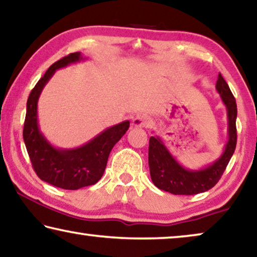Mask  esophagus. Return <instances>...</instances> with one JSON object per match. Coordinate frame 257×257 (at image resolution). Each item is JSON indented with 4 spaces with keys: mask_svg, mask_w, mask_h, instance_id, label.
Returning a JSON list of instances; mask_svg holds the SVG:
<instances>
[{
    "mask_svg": "<svg viewBox=\"0 0 257 257\" xmlns=\"http://www.w3.org/2000/svg\"><path fill=\"white\" fill-rule=\"evenodd\" d=\"M133 127L135 128H150L153 124V121L148 115H137L132 122Z\"/></svg>",
    "mask_w": 257,
    "mask_h": 257,
    "instance_id": "esophagus-1",
    "label": "esophagus"
}]
</instances>
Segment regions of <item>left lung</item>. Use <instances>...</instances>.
Returning a JSON list of instances; mask_svg holds the SVG:
<instances>
[{
    "instance_id": "left-lung-1",
    "label": "left lung",
    "mask_w": 257,
    "mask_h": 257,
    "mask_svg": "<svg viewBox=\"0 0 257 257\" xmlns=\"http://www.w3.org/2000/svg\"><path fill=\"white\" fill-rule=\"evenodd\" d=\"M216 90L227 110L228 141L224 152L211 165L201 170H188L171 155L158 136L149 141V167L157 188L174 195H195L211 189L223 175L236 145V102L223 76L218 75Z\"/></svg>"
}]
</instances>
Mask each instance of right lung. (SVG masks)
Segmentation results:
<instances>
[{
  "mask_svg": "<svg viewBox=\"0 0 257 257\" xmlns=\"http://www.w3.org/2000/svg\"><path fill=\"white\" fill-rule=\"evenodd\" d=\"M82 60L84 59L79 52L71 53L48 68L29 95L23 129L26 150L38 177L53 186L69 190L94 185L101 179L110 151L127 132L130 123L123 121L107 128L75 149L55 148L46 140L38 123V100L41 91L57 69Z\"/></svg>",
  "mask_w": 257,
  "mask_h": 257,
  "instance_id": "add662e5",
  "label": "right lung"
}]
</instances>
